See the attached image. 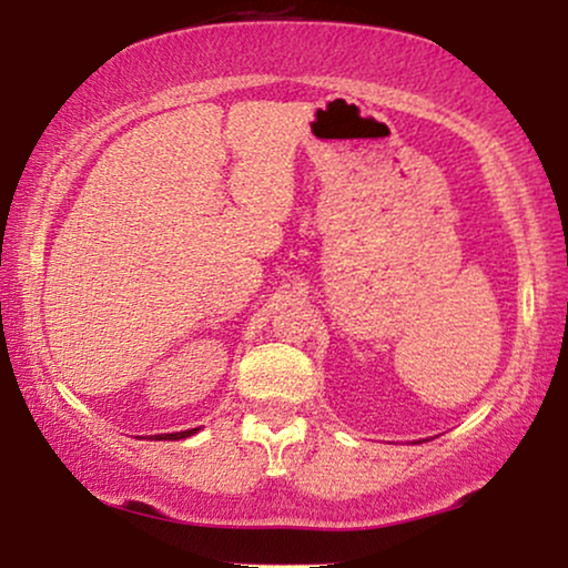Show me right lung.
Here are the masks:
<instances>
[{
	"label": "right lung",
	"mask_w": 568,
	"mask_h": 568,
	"mask_svg": "<svg viewBox=\"0 0 568 568\" xmlns=\"http://www.w3.org/2000/svg\"><path fill=\"white\" fill-rule=\"evenodd\" d=\"M199 429H189V432H175V434H158V439H185L191 434H196Z\"/></svg>",
	"instance_id": "right-lung-1"
}]
</instances>
